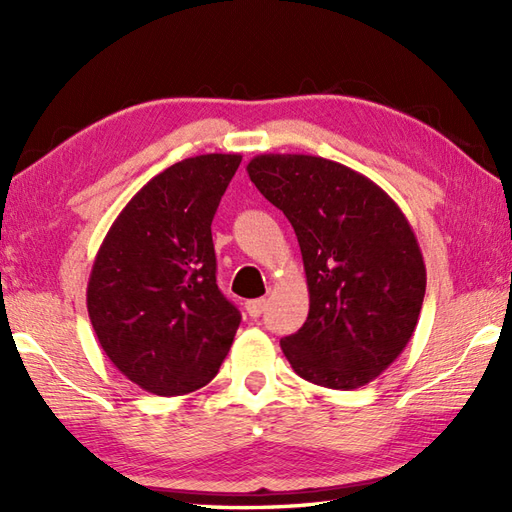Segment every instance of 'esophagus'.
I'll use <instances>...</instances> for the list:
<instances>
[{
	"label": "esophagus",
	"instance_id": "obj_1",
	"mask_svg": "<svg viewBox=\"0 0 512 512\" xmlns=\"http://www.w3.org/2000/svg\"><path fill=\"white\" fill-rule=\"evenodd\" d=\"M266 310V299H253V301H246V312L250 317L257 319L262 317V312Z\"/></svg>",
	"mask_w": 512,
	"mask_h": 512
}]
</instances>
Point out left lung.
<instances>
[{
  "label": "left lung",
  "mask_w": 512,
  "mask_h": 512,
  "mask_svg": "<svg viewBox=\"0 0 512 512\" xmlns=\"http://www.w3.org/2000/svg\"><path fill=\"white\" fill-rule=\"evenodd\" d=\"M246 171L301 246L310 312L281 339L292 369L330 389L372 383L411 341L427 288L405 213L363 173L319 156L262 154Z\"/></svg>",
  "instance_id": "obj_1"
}]
</instances>
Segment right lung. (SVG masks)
<instances>
[{
	"mask_svg": "<svg viewBox=\"0 0 512 512\" xmlns=\"http://www.w3.org/2000/svg\"><path fill=\"white\" fill-rule=\"evenodd\" d=\"M239 154L184 158L151 178L96 253L88 312L107 358L156 396L211 383L242 314L215 281L211 222Z\"/></svg>",
	"mask_w": 512,
	"mask_h": 512,
	"instance_id": "1",
	"label": "right lung"
}]
</instances>
